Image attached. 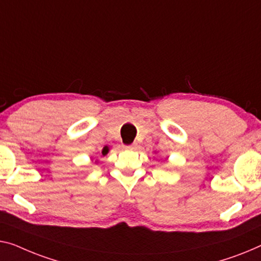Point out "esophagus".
I'll use <instances>...</instances> for the list:
<instances>
[{"label":"esophagus","mask_w":261,"mask_h":261,"mask_svg":"<svg viewBox=\"0 0 261 261\" xmlns=\"http://www.w3.org/2000/svg\"><path fill=\"white\" fill-rule=\"evenodd\" d=\"M137 144H136V143H134V144H130V145H126V146H124V147H125V149L126 150H136V149H137Z\"/></svg>","instance_id":"esophagus-1"}]
</instances>
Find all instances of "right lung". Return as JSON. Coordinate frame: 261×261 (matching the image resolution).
<instances>
[{
	"instance_id": "right-lung-1",
	"label": "right lung",
	"mask_w": 261,
	"mask_h": 261,
	"mask_svg": "<svg viewBox=\"0 0 261 261\" xmlns=\"http://www.w3.org/2000/svg\"><path fill=\"white\" fill-rule=\"evenodd\" d=\"M108 153V150H103V154H107Z\"/></svg>"
}]
</instances>
